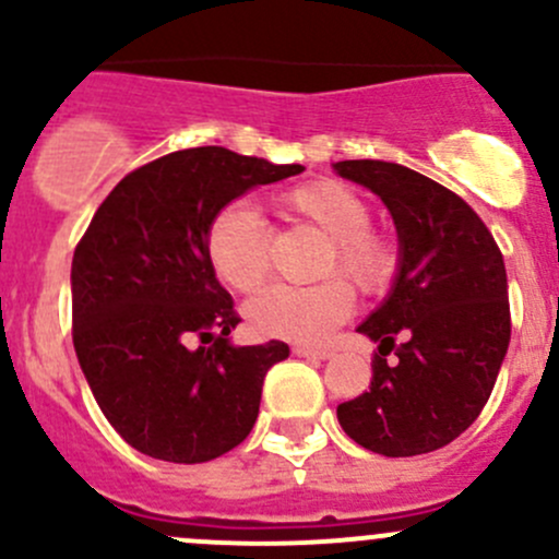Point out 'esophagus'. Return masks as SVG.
<instances>
[{"label":"esophagus","mask_w":559,"mask_h":559,"mask_svg":"<svg viewBox=\"0 0 559 559\" xmlns=\"http://www.w3.org/2000/svg\"><path fill=\"white\" fill-rule=\"evenodd\" d=\"M295 354H297V357L330 359L335 352H332V348H326V346H306V343H300V346H295Z\"/></svg>","instance_id":"esophagus-1"}]
</instances>
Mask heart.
Returning <instances> with one entry per match:
<instances>
[{
  "instance_id": "heart-1",
  "label": "heart",
  "mask_w": 559,
  "mask_h": 559,
  "mask_svg": "<svg viewBox=\"0 0 559 559\" xmlns=\"http://www.w3.org/2000/svg\"><path fill=\"white\" fill-rule=\"evenodd\" d=\"M284 216L313 224L326 235L316 273H343L368 295L389 289L400 264L397 243L370 227L373 207L354 186L321 178L275 197ZM205 259L216 278L235 292H253L267 275V227L248 202L218 207L205 227ZM354 308V292L341 275L311 286L275 284L248 302L253 330L264 337L313 343L341 324Z\"/></svg>"
}]
</instances>
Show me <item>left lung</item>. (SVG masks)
<instances>
[{
    "label": "left lung",
    "mask_w": 559,
    "mask_h": 559,
    "mask_svg": "<svg viewBox=\"0 0 559 559\" xmlns=\"http://www.w3.org/2000/svg\"><path fill=\"white\" fill-rule=\"evenodd\" d=\"M332 167L384 200L400 238L392 292L359 324L381 343L370 389L337 405V421L376 454L436 452L476 421L509 352L503 253L478 213L427 175L379 159Z\"/></svg>",
    "instance_id": "obj_1"
}]
</instances>
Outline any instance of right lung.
Returning <instances> with one entry per match:
<instances>
[{"label": "right lung", "mask_w": 559, "mask_h": 559, "mask_svg": "<svg viewBox=\"0 0 559 559\" xmlns=\"http://www.w3.org/2000/svg\"><path fill=\"white\" fill-rule=\"evenodd\" d=\"M302 170L183 148L118 180L94 213L72 257V343L94 400L138 452L194 465L251 432L264 376L289 346L229 343L240 316L205 259V227L253 186Z\"/></svg>", "instance_id": "1"}]
</instances>
